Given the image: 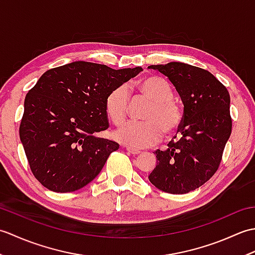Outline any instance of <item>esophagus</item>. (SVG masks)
Instances as JSON below:
<instances>
[{"label":"esophagus","mask_w":255,"mask_h":255,"mask_svg":"<svg viewBox=\"0 0 255 255\" xmlns=\"http://www.w3.org/2000/svg\"><path fill=\"white\" fill-rule=\"evenodd\" d=\"M127 149V151L130 154H133V155H136V154H139L140 153V151L139 150H137V149H134V148H130V147H127L126 148Z\"/></svg>","instance_id":"1"}]
</instances>
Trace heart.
Wrapping results in <instances>:
<instances>
[{
  "instance_id": "obj_1",
  "label": "heart",
  "mask_w": 255,
  "mask_h": 255,
  "mask_svg": "<svg viewBox=\"0 0 255 255\" xmlns=\"http://www.w3.org/2000/svg\"><path fill=\"white\" fill-rule=\"evenodd\" d=\"M134 97H143L149 105L143 112L144 122L125 125L114 133L119 142L131 148L142 149L152 147L164 136H172L180 129L183 114L181 107L172 100L173 91L164 79L149 75L134 84ZM129 93L126 86L119 85L112 90L105 100V110L111 121L121 126L127 118Z\"/></svg>"
}]
</instances>
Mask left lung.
Returning <instances> with one entry per match:
<instances>
[{
  "instance_id": "left-lung-1",
  "label": "left lung",
  "mask_w": 255,
  "mask_h": 255,
  "mask_svg": "<svg viewBox=\"0 0 255 255\" xmlns=\"http://www.w3.org/2000/svg\"><path fill=\"white\" fill-rule=\"evenodd\" d=\"M148 68L167 77L184 105L178 134L165 151H155L156 165L149 181L165 193L186 194L218 170L231 134L229 92L207 70L191 64L170 62Z\"/></svg>"
}]
</instances>
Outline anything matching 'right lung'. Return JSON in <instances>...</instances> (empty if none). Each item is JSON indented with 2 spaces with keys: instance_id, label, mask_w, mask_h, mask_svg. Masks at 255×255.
I'll return each mask as SVG.
<instances>
[{
  "instance_id": "1",
  "label": "right lung",
  "mask_w": 255,
  "mask_h": 255,
  "mask_svg": "<svg viewBox=\"0 0 255 255\" xmlns=\"http://www.w3.org/2000/svg\"><path fill=\"white\" fill-rule=\"evenodd\" d=\"M142 71L74 61L48 70L25 97L19 138L32 174L46 188L74 192L102 171L119 144L108 128L106 96Z\"/></svg>"
}]
</instances>
